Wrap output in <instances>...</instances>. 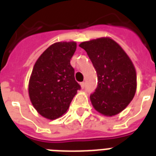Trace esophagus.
Wrapping results in <instances>:
<instances>
[{"instance_id": "34e87169", "label": "esophagus", "mask_w": 156, "mask_h": 156, "mask_svg": "<svg viewBox=\"0 0 156 156\" xmlns=\"http://www.w3.org/2000/svg\"><path fill=\"white\" fill-rule=\"evenodd\" d=\"M80 85H81V88H83L85 87V83L84 82H82V83H80Z\"/></svg>"}]
</instances>
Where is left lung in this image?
I'll return each instance as SVG.
<instances>
[{
    "instance_id": "1",
    "label": "left lung",
    "mask_w": 156,
    "mask_h": 156,
    "mask_svg": "<svg viewBox=\"0 0 156 156\" xmlns=\"http://www.w3.org/2000/svg\"><path fill=\"white\" fill-rule=\"evenodd\" d=\"M87 51L98 76V86L90 95L94 108L113 116L123 111L136 91V72L130 58L116 41L101 37L79 45Z\"/></svg>"
}]
</instances>
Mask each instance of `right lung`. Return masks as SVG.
I'll return each instance as SVG.
<instances>
[{
  "instance_id": "add662e5",
  "label": "right lung",
  "mask_w": 156,
  "mask_h": 156,
  "mask_svg": "<svg viewBox=\"0 0 156 156\" xmlns=\"http://www.w3.org/2000/svg\"><path fill=\"white\" fill-rule=\"evenodd\" d=\"M76 48L75 41L56 42L43 51L33 67L29 97L36 110L48 119H56L65 114L81 88L70 64Z\"/></svg>"
}]
</instances>
